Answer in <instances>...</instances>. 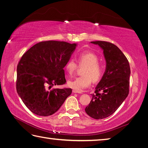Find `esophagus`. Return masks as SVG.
<instances>
[{"mask_svg": "<svg viewBox=\"0 0 148 148\" xmlns=\"http://www.w3.org/2000/svg\"><path fill=\"white\" fill-rule=\"evenodd\" d=\"M73 92H74V93H81V92L75 90H73Z\"/></svg>", "mask_w": 148, "mask_h": 148, "instance_id": "esophagus-1", "label": "esophagus"}]
</instances>
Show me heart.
<instances>
[{
    "label": "heart",
    "instance_id": "1",
    "mask_svg": "<svg viewBox=\"0 0 148 148\" xmlns=\"http://www.w3.org/2000/svg\"><path fill=\"white\" fill-rule=\"evenodd\" d=\"M98 55L90 51H85L78 54L77 62L79 66H85L82 76L77 77L68 82L69 87L75 90L81 91L91 85L92 80L98 82L101 79L104 71V66L99 62ZM76 62L69 59L66 64V69L70 75H73L78 68Z\"/></svg>",
    "mask_w": 148,
    "mask_h": 148
}]
</instances>
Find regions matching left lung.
Instances as JSON below:
<instances>
[{"instance_id":"8db88e82","label":"left lung","mask_w":148,"mask_h":148,"mask_svg":"<svg viewBox=\"0 0 148 148\" xmlns=\"http://www.w3.org/2000/svg\"><path fill=\"white\" fill-rule=\"evenodd\" d=\"M91 43L103 50L106 68L85 111L92 118L102 119L112 115L127 97L130 69L127 58L115 45L105 41Z\"/></svg>"}]
</instances>
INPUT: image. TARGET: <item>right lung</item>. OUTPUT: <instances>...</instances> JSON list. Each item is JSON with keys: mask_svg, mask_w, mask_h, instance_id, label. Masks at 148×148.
<instances>
[{"mask_svg": "<svg viewBox=\"0 0 148 148\" xmlns=\"http://www.w3.org/2000/svg\"><path fill=\"white\" fill-rule=\"evenodd\" d=\"M76 44L43 41L23 55L17 67L16 90L31 112L40 116L56 113L72 93L71 88L57 89L66 83L64 67Z\"/></svg>", "mask_w": 148, "mask_h": 148, "instance_id": "right-lung-1", "label": "right lung"}]
</instances>
